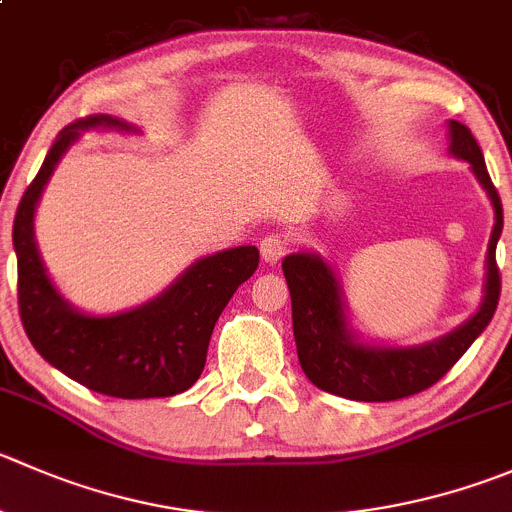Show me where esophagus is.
I'll return each mask as SVG.
<instances>
[{"instance_id":"34e87169","label":"esophagus","mask_w":512,"mask_h":512,"mask_svg":"<svg viewBox=\"0 0 512 512\" xmlns=\"http://www.w3.org/2000/svg\"><path fill=\"white\" fill-rule=\"evenodd\" d=\"M287 247H290L287 235H277V232H270V235L262 237V242H260L262 257H265V262H270V265H275V262L285 255Z\"/></svg>"}]
</instances>
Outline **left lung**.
Masks as SVG:
<instances>
[{"label": "left lung", "mask_w": 512, "mask_h": 512, "mask_svg": "<svg viewBox=\"0 0 512 512\" xmlns=\"http://www.w3.org/2000/svg\"><path fill=\"white\" fill-rule=\"evenodd\" d=\"M450 152L470 162L495 207V227L488 245V275L480 310L450 335L420 347H370L350 337L342 312L340 287L330 267L317 255H290L282 260L292 300V330L300 365L312 385L332 395L362 403H388L433 388L465 355L475 337L493 320L500 300V267L495 245L503 230V205L485 167L473 132L450 122Z\"/></svg>", "instance_id": "1"}]
</instances>
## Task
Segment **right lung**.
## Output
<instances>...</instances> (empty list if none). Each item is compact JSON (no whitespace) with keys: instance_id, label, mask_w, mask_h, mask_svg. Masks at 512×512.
Instances as JSON below:
<instances>
[{"instance_id":"right-lung-1","label":"right lung","mask_w":512,"mask_h":512,"mask_svg":"<svg viewBox=\"0 0 512 512\" xmlns=\"http://www.w3.org/2000/svg\"><path fill=\"white\" fill-rule=\"evenodd\" d=\"M130 130L107 114L67 124L29 182L14 215L19 317L34 350L94 393L122 400L185 393L205 370L217 317L237 287L255 275L260 250L252 245L217 252L192 265L165 295L122 315L92 317L72 310L44 272L34 245V207L59 157L89 127Z\"/></svg>"}]
</instances>
